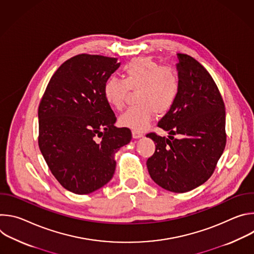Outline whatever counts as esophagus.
<instances>
[{"instance_id":"1","label":"esophagus","mask_w":254,"mask_h":254,"mask_svg":"<svg viewBox=\"0 0 254 254\" xmlns=\"http://www.w3.org/2000/svg\"><path fill=\"white\" fill-rule=\"evenodd\" d=\"M131 134H132V137H133V138H139V137H142V136H143V133H142V132L136 131V130H132V131H131Z\"/></svg>"}]
</instances>
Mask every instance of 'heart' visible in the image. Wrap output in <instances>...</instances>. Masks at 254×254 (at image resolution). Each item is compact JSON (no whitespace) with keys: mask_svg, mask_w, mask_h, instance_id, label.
Segmentation results:
<instances>
[{"mask_svg":"<svg viewBox=\"0 0 254 254\" xmlns=\"http://www.w3.org/2000/svg\"><path fill=\"white\" fill-rule=\"evenodd\" d=\"M124 78L111 76L103 84V95L116 110L124 106L129 89L135 90L136 105L123 113L120 125L132 130L142 131L154 119L155 113L166 115L174 106L180 90L178 71L170 66H161L150 57H137L124 66Z\"/></svg>","mask_w":254,"mask_h":254,"instance_id":"b5f03b06","label":"heart"}]
</instances>
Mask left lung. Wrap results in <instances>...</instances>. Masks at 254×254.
<instances>
[{
  "label": "left lung",
  "mask_w": 254,
  "mask_h": 254,
  "mask_svg": "<svg viewBox=\"0 0 254 254\" xmlns=\"http://www.w3.org/2000/svg\"><path fill=\"white\" fill-rule=\"evenodd\" d=\"M177 56L181 90L174 106L158 123L169 135H147L157 143L147 167L160 187L185 193L206 182L224 151L225 106L209 72L189 55ZM174 134L183 137L174 139Z\"/></svg>",
  "instance_id": "left-lung-1"
}]
</instances>
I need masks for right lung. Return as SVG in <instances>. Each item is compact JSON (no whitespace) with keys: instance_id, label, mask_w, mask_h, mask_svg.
<instances>
[{"instance_id":"add662e5","label":"right lung","mask_w":254,"mask_h":254,"mask_svg":"<svg viewBox=\"0 0 254 254\" xmlns=\"http://www.w3.org/2000/svg\"><path fill=\"white\" fill-rule=\"evenodd\" d=\"M121 66L117 58L80 54L51 77L38 110L39 148L51 173L68 191L85 195L114 177L116 154L131 139L103 95ZM97 137H101L98 141Z\"/></svg>"}]
</instances>
